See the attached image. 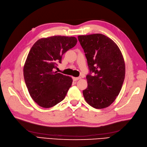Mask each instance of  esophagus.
Segmentation results:
<instances>
[{
    "label": "esophagus",
    "instance_id": "esophagus-1",
    "mask_svg": "<svg viewBox=\"0 0 147 147\" xmlns=\"http://www.w3.org/2000/svg\"><path fill=\"white\" fill-rule=\"evenodd\" d=\"M80 79H81L80 77H77V78L73 77V81H74V82H76V81H77V80H79Z\"/></svg>",
    "mask_w": 147,
    "mask_h": 147
}]
</instances>
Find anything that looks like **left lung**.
<instances>
[{"mask_svg": "<svg viewBox=\"0 0 147 147\" xmlns=\"http://www.w3.org/2000/svg\"><path fill=\"white\" fill-rule=\"evenodd\" d=\"M85 53L90 73L83 91L86 102L95 109L111 105L119 93L125 77V64L119 48L102 34L78 36Z\"/></svg>", "mask_w": 147, "mask_h": 147, "instance_id": "obj_1", "label": "left lung"}]
</instances>
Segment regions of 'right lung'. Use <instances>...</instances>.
<instances>
[{"label":"right lung","mask_w":147,"mask_h":147,"mask_svg":"<svg viewBox=\"0 0 147 147\" xmlns=\"http://www.w3.org/2000/svg\"><path fill=\"white\" fill-rule=\"evenodd\" d=\"M77 43L74 36H53L39 39L29 52L23 68L31 97L40 107H52L63 100L73 80L54 71L62 56Z\"/></svg>","instance_id":"right-lung-1"}]
</instances>
